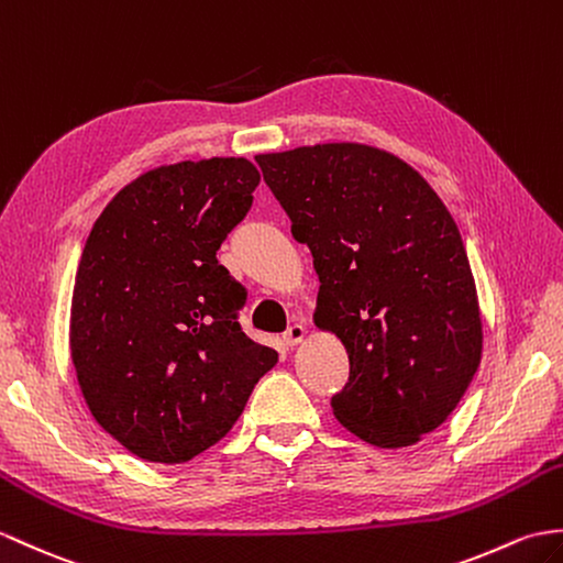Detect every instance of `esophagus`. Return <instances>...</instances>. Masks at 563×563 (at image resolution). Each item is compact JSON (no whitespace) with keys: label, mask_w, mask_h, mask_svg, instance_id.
Wrapping results in <instances>:
<instances>
[{"label":"esophagus","mask_w":563,"mask_h":563,"mask_svg":"<svg viewBox=\"0 0 563 563\" xmlns=\"http://www.w3.org/2000/svg\"><path fill=\"white\" fill-rule=\"evenodd\" d=\"M305 335H307V329L302 323H292V325H287V331L283 333V341H285V345H297V343H302L305 341Z\"/></svg>","instance_id":"esophagus-1"}]
</instances>
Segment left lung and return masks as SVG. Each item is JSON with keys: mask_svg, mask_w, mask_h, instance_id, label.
Instances as JSON below:
<instances>
[{"mask_svg": "<svg viewBox=\"0 0 563 563\" xmlns=\"http://www.w3.org/2000/svg\"><path fill=\"white\" fill-rule=\"evenodd\" d=\"M264 181L309 246L313 321L347 350L331 398L362 441L400 449L461 402L482 357L475 278L455 220L420 173L362 143L256 155Z\"/></svg>", "mask_w": 563, "mask_h": 563, "instance_id": "1", "label": "left lung"}]
</instances>
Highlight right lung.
<instances>
[{
    "label": "right lung",
    "mask_w": 563,
    "mask_h": 563,
    "mask_svg": "<svg viewBox=\"0 0 563 563\" xmlns=\"http://www.w3.org/2000/svg\"><path fill=\"white\" fill-rule=\"evenodd\" d=\"M244 158L165 165L90 230L71 297V360L90 415L151 463H187L228 434L278 352L238 321L246 290L216 252L250 213Z\"/></svg>",
    "instance_id": "1"
}]
</instances>
